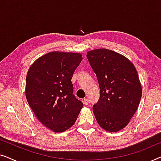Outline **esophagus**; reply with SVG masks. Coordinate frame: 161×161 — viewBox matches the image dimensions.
Here are the masks:
<instances>
[{"label": "esophagus", "mask_w": 161, "mask_h": 161, "mask_svg": "<svg viewBox=\"0 0 161 161\" xmlns=\"http://www.w3.org/2000/svg\"><path fill=\"white\" fill-rule=\"evenodd\" d=\"M83 104L86 105L89 104V100H88V99H86V98H84V99H83Z\"/></svg>", "instance_id": "esophagus-1"}]
</instances>
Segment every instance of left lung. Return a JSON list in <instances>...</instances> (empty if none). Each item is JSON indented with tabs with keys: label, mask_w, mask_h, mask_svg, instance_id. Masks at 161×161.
<instances>
[{
	"label": "left lung",
	"mask_w": 161,
	"mask_h": 161,
	"mask_svg": "<svg viewBox=\"0 0 161 161\" xmlns=\"http://www.w3.org/2000/svg\"><path fill=\"white\" fill-rule=\"evenodd\" d=\"M96 74L100 96L93 105L99 125L116 132L126 127L137 110L142 90L136 67L126 57L108 49L87 53Z\"/></svg>",
	"instance_id": "1"
}]
</instances>
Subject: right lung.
<instances>
[{
	"instance_id": "obj_1",
	"label": "right lung",
	"mask_w": 161,
	"mask_h": 161,
	"mask_svg": "<svg viewBox=\"0 0 161 161\" xmlns=\"http://www.w3.org/2000/svg\"><path fill=\"white\" fill-rule=\"evenodd\" d=\"M82 59L80 53L50 52L35 61L28 71V104L40 122L56 133L71 127L83 108L73 94L71 81Z\"/></svg>"
}]
</instances>
